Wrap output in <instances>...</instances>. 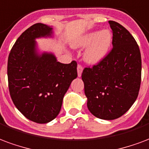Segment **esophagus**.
Listing matches in <instances>:
<instances>
[{
  "label": "esophagus",
  "instance_id": "1",
  "mask_svg": "<svg viewBox=\"0 0 149 149\" xmlns=\"http://www.w3.org/2000/svg\"><path fill=\"white\" fill-rule=\"evenodd\" d=\"M82 72H83V67L81 65H77V74L78 77H81V74H82Z\"/></svg>",
  "mask_w": 149,
  "mask_h": 149
}]
</instances>
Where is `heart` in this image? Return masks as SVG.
I'll use <instances>...</instances> for the list:
<instances>
[{
    "instance_id": "1",
    "label": "heart",
    "mask_w": 149,
    "mask_h": 149,
    "mask_svg": "<svg viewBox=\"0 0 149 149\" xmlns=\"http://www.w3.org/2000/svg\"><path fill=\"white\" fill-rule=\"evenodd\" d=\"M113 42L110 30L95 31L87 33L72 42L75 48H86L84 60L89 65H96L105 58Z\"/></svg>"
}]
</instances>
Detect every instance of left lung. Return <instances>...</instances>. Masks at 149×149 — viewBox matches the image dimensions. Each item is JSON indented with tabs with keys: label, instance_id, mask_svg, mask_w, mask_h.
Returning <instances> with one entry per match:
<instances>
[{
	"label": "left lung",
	"instance_id": "left-lung-1",
	"mask_svg": "<svg viewBox=\"0 0 149 149\" xmlns=\"http://www.w3.org/2000/svg\"><path fill=\"white\" fill-rule=\"evenodd\" d=\"M113 48L100 62L82 72L89 111L100 119H116L130 108L139 93L141 57L138 45L125 27L110 20Z\"/></svg>",
	"mask_w": 149,
	"mask_h": 149
}]
</instances>
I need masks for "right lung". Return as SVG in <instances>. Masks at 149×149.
I'll list each match as a JSON object with an SVG mask.
<instances>
[{
	"label": "right lung",
	"mask_w": 149,
	"mask_h": 149,
	"mask_svg": "<svg viewBox=\"0 0 149 149\" xmlns=\"http://www.w3.org/2000/svg\"><path fill=\"white\" fill-rule=\"evenodd\" d=\"M52 27L38 23L17 38L8 59L9 93L16 108L27 119L47 123L58 116L63 98L77 77V63H60L50 53L39 54L35 38L49 37Z\"/></svg>",
	"instance_id": "right-lung-1"
}]
</instances>
